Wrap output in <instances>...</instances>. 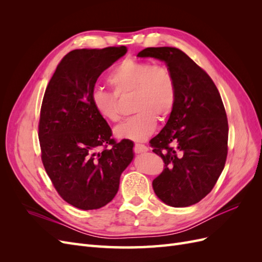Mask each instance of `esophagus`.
<instances>
[{
  "mask_svg": "<svg viewBox=\"0 0 262 262\" xmlns=\"http://www.w3.org/2000/svg\"><path fill=\"white\" fill-rule=\"evenodd\" d=\"M147 149H148L147 146L144 144H141V143L134 144V152L136 153H143V152H146Z\"/></svg>",
  "mask_w": 262,
  "mask_h": 262,
  "instance_id": "obj_1",
  "label": "esophagus"
}]
</instances>
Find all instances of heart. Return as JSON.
Masks as SVG:
<instances>
[{"instance_id": "obj_1", "label": "heart", "mask_w": 262, "mask_h": 262, "mask_svg": "<svg viewBox=\"0 0 262 262\" xmlns=\"http://www.w3.org/2000/svg\"><path fill=\"white\" fill-rule=\"evenodd\" d=\"M114 92L95 86L91 104L102 119L116 122L120 118L118 97L133 94V116L115 129L120 139L143 141L155 130L157 119L165 120L172 113L177 98V86L170 70L148 61L126 58L119 62L108 75Z\"/></svg>"}]
</instances>
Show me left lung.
<instances>
[{"label": "left lung", "mask_w": 262, "mask_h": 262, "mask_svg": "<svg viewBox=\"0 0 262 262\" xmlns=\"http://www.w3.org/2000/svg\"><path fill=\"white\" fill-rule=\"evenodd\" d=\"M138 57L164 61L175 77V107L164 129L149 141L165 164L152 185L164 203L189 207L211 192L224 169L228 122L223 101L209 74L180 49L146 48Z\"/></svg>", "instance_id": "1"}]
</instances>
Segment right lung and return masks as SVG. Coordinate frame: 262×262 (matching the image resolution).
I'll return each mask as SVG.
<instances>
[{
    "label": "right lung",
    "instance_id": "add662e5",
    "mask_svg": "<svg viewBox=\"0 0 262 262\" xmlns=\"http://www.w3.org/2000/svg\"><path fill=\"white\" fill-rule=\"evenodd\" d=\"M126 47L76 49L60 61L47 86L38 125L41 161L63 200L81 210L112 201L133 158L130 140L117 142L91 104V92Z\"/></svg>",
    "mask_w": 262,
    "mask_h": 262
}]
</instances>
